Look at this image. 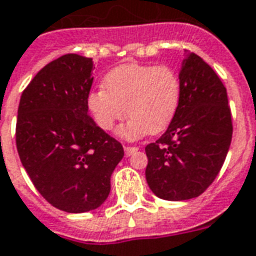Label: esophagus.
<instances>
[{"label":"esophagus","mask_w":256,"mask_h":256,"mask_svg":"<svg viewBox=\"0 0 256 256\" xmlns=\"http://www.w3.org/2000/svg\"><path fill=\"white\" fill-rule=\"evenodd\" d=\"M136 151H138V146H124V154H126V156H130V155H133Z\"/></svg>","instance_id":"esophagus-1"}]
</instances>
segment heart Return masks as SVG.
<instances>
[{
    "instance_id": "heart-1",
    "label": "heart",
    "mask_w": 256,
    "mask_h": 256,
    "mask_svg": "<svg viewBox=\"0 0 256 256\" xmlns=\"http://www.w3.org/2000/svg\"><path fill=\"white\" fill-rule=\"evenodd\" d=\"M182 97L180 78L166 65L124 64L104 78V88L91 91L87 106L102 130H112L128 114L132 118L119 128L128 140L159 134L169 128Z\"/></svg>"
}]
</instances>
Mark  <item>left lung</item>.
<instances>
[{
  "instance_id": "1",
  "label": "left lung",
  "mask_w": 256,
  "mask_h": 256,
  "mask_svg": "<svg viewBox=\"0 0 256 256\" xmlns=\"http://www.w3.org/2000/svg\"><path fill=\"white\" fill-rule=\"evenodd\" d=\"M178 78L176 116L160 138L146 146V183L166 201L201 196L220 172L233 136L228 91L215 70L191 52Z\"/></svg>"
}]
</instances>
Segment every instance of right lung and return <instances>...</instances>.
Masks as SVG:
<instances>
[{
	"mask_svg": "<svg viewBox=\"0 0 256 256\" xmlns=\"http://www.w3.org/2000/svg\"><path fill=\"white\" fill-rule=\"evenodd\" d=\"M92 60L66 54L50 62L20 97L16 148L41 196L55 208L82 214L101 206L122 144L88 115Z\"/></svg>",
	"mask_w": 256,
	"mask_h": 256,
	"instance_id": "right-lung-1",
	"label": "right lung"
}]
</instances>
